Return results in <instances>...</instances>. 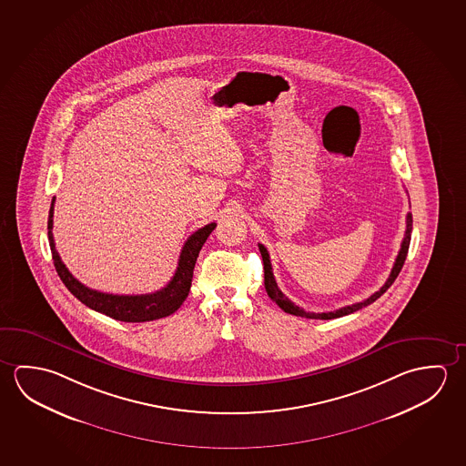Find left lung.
<instances>
[{
    "label": "left lung",
    "instance_id": "1",
    "mask_svg": "<svg viewBox=\"0 0 466 466\" xmlns=\"http://www.w3.org/2000/svg\"><path fill=\"white\" fill-rule=\"evenodd\" d=\"M411 230L412 216L411 213H408V216H406V230H404V238L403 242H401V248H400V252H398L397 259H395V265L391 268V273H390L389 279L385 281V284L381 286L380 289L374 292L370 298H367L366 300H362V302L352 304V306L341 307V309L333 310V312H306L302 307H298L296 304H292L289 299L286 298V296L282 294L281 289H279V288H278V284H276L275 275H273V268H271V261H269V253H268L267 248H265V245L258 244L259 253H261V258H263V269H265V289H267L268 296H269V299H271L273 302H276L278 306L281 307L284 312L290 313V315H296V317L315 319V320H331V319H339V317H344V315L358 312V310H360L362 307L370 306L372 302H375L377 299L380 298L381 294H383L385 290L389 289L390 286H391V284L395 282V279H397V276L400 275V271H401V268H403L406 255H408V248H410V242H411Z\"/></svg>",
    "mask_w": 466,
    "mask_h": 466
}]
</instances>
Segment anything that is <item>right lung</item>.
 Masks as SVG:
<instances>
[{"label":"right lung","mask_w":466,"mask_h":466,"mask_svg":"<svg viewBox=\"0 0 466 466\" xmlns=\"http://www.w3.org/2000/svg\"><path fill=\"white\" fill-rule=\"evenodd\" d=\"M54 203L55 198L52 199V207L48 213V240H50V250L54 257L55 269L60 276L63 284L68 288L69 292L75 298L79 299L85 306L96 312L104 313L115 320L139 323V321L157 320V319L168 317L184 304L185 299L190 292L193 268L198 258L199 250L216 228V222L208 224L187 238L184 248L180 252L176 275L168 281L166 288L156 290L153 294L118 296V294H107V292H99V290L86 288L85 284L77 281L76 278L69 273L68 268L65 267V263L55 248L54 232H52L54 229Z\"/></svg>","instance_id":"right-lung-1"}]
</instances>
